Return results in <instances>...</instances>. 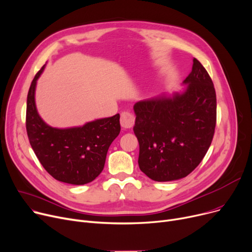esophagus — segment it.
<instances>
[{"instance_id": "obj_1", "label": "esophagus", "mask_w": 252, "mask_h": 252, "mask_svg": "<svg viewBox=\"0 0 252 252\" xmlns=\"http://www.w3.org/2000/svg\"><path fill=\"white\" fill-rule=\"evenodd\" d=\"M120 123L123 129H129L133 126V124H134V117L128 112H124L121 114Z\"/></svg>"}]
</instances>
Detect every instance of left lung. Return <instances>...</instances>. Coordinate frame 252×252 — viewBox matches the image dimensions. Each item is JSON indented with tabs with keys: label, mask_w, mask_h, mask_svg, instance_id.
<instances>
[{
	"label": "left lung",
	"mask_w": 252,
	"mask_h": 252,
	"mask_svg": "<svg viewBox=\"0 0 252 252\" xmlns=\"http://www.w3.org/2000/svg\"><path fill=\"white\" fill-rule=\"evenodd\" d=\"M182 92L137 101L133 127L139 142L138 165L149 178L168 182L184 178L204 158L217 121L214 83L194 58Z\"/></svg>",
	"instance_id": "8db88e82"
}]
</instances>
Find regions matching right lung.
Masks as SVG:
<instances>
[{"label": "right lung", "instance_id": "1", "mask_svg": "<svg viewBox=\"0 0 252 252\" xmlns=\"http://www.w3.org/2000/svg\"><path fill=\"white\" fill-rule=\"evenodd\" d=\"M34 76L27 94L26 130L29 142L46 171L58 181L83 185L101 173L111 143L119 135L120 115L101 118L82 126L56 128L44 122L35 103L37 79Z\"/></svg>", "mask_w": 252, "mask_h": 252}]
</instances>
